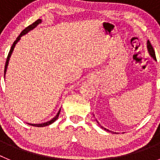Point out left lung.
I'll use <instances>...</instances> for the list:
<instances>
[{
    "label": "left lung",
    "mask_w": 160,
    "mask_h": 160,
    "mask_svg": "<svg viewBox=\"0 0 160 160\" xmlns=\"http://www.w3.org/2000/svg\"><path fill=\"white\" fill-rule=\"evenodd\" d=\"M148 52H149V54L151 55V56H152V58H153L155 59V60H156V58H155V50H154L153 47H152V44H151V42H150L149 41H148ZM96 121H97V120H96ZM98 124H99V123H98ZM100 126H101V125H100ZM101 128H102V129L105 130V131H110V132L114 133V132H113V131H109V130L107 129V128H103V127H102V126H101Z\"/></svg>",
    "instance_id": "8db88e82"
}]
</instances>
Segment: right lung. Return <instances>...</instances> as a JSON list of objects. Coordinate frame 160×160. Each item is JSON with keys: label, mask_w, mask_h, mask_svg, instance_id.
I'll return each instance as SVG.
<instances>
[{"label": "right lung", "mask_w": 160, "mask_h": 160, "mask_svg": "<svg viewBox=\"0 0 160 160\" xmlns=\"http://www.w3.org/2000/svg\"><path fill=\"white\" fill-rule=\"evenodd\" d=\"M41 22H42V20H41V19L37 20L36 22H33V23L31 24L30 25H29L28 27L25 28V29H24V30L22 31V32H21V33H20L19 36H18V38H17L16 41H15V42H13V44H12V47H11L10 50H9V53H8V57H7L6 62H5V75H4V77H5V73H6L7 67H8V62H9V58H10L11 54H12V51H13L14 47H15V46H16V44L18 43V41H19L20 39H21V38H22V37L23 36V35L26 34V33H27L28 32H29V31H30V30H32V29H34V28L36 27L37 25H39V24L41 23ZM60 111H61V109H60V110H59V111H58V114H56V116H55L54 118H52L51 120H49V121H48V122H44V123H39V124H32V123H27V124H29V125H30V126H33V127H38V128H42V127H46V126H49V125H50V124L53 123V122H55V121H56V120L58 119V116H59V114H60Z\"/></svg>", "instance_id": "right-lung-1"}]
</instances>
